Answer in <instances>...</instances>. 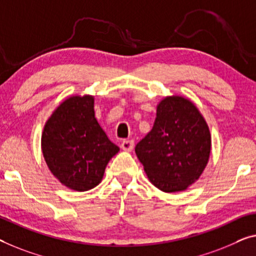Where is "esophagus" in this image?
<instances>
[{
    "label": "esophagus",
    "mask_w": 256,
    "mask_h": 256,
    "mask_svg": "<svg viewBox=\"0 0 256 256\" xmlns=\"http://www.w3.org/2000/svg\"><path fill=\"white\" fill-rule=\"evenodd\" d=\"M134 147V141L133 140H124L120 144V148L125 152H131Z\"/></svg>",
    "instance_id": "1"
}]
</instances>
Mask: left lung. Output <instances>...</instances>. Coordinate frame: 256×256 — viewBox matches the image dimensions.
<instances>
[{
	"mask_svg": "<svg viewBox=\"0 0 256 256\" xmlns=\"http://www.w3.org/2000/svg\"><path fill=\"white\" fill-rule=\"evenodd\" d=\"M212 148L209 128L199 110L182 96L163 98L154 126L136 146L154 186L166 193L184 190L198 180Z\"/></svg>",
	"mask_w": 256,
	"mask_h": 256,
	"instance_id": "1",
	"label": "left lung"
}]
</instances>
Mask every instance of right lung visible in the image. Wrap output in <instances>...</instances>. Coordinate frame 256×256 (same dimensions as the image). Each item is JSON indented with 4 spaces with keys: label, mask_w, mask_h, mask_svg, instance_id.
Instances as JSON below:
<instances>
[{
    "label": "right lung",
    "mask_w": 256,
    "mask_h": 256,
    "mask_svg": "<svg viewBox=\"0 0 256 256\" xmlns=\"http://www.w3.org/2000/svg\"><path fill=\"white\" fill-rule=\"evenodd\" d=\"M41 148L52 174L79 192L100 184L106 164L120 150L98 125L90 95L60 104L44 125Z\"/></svg>",
    "instance_id": "add662e5"
}]
</instances>
